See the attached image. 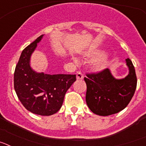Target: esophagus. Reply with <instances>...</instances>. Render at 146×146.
<instances>
[{"label": "esophagus", "instance_id": "34e87169", "mask_svg": "<svg viewBox=\"0 0 146 146\" xmlns=\"http://www.w3.org/2000/svg\"><path fill=\"white\" fill-rule=\"evenodd\" d=\"M83 77H84V76H83V74H82V72H81L80 71H77V80H82L83 79Z\"/></svg>", "mask_w": 146, "mask_h": 146}]
</instances>
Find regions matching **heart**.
Here are the masks:
<instances>
[{"label": "heart", "mask_w": 146, "mask_h": 146, "mask_svg": "<svg viewBox=\"0 0 146 146\" xmlns=\"http://www.w3.org/2000/svg\"><path fill=\"white\" fill-rule=\"evenodd\" d=\"M99 52H90V53L88 54V56H91V57H96L97 55H99ZM106 65V58L104 57V56H102V57L99 58L98 59H96V60H94V63L92 64L93 69L96 71L101 70L102 69H103Z\"/></svg>", "instance_id": "1"}]
</instances>
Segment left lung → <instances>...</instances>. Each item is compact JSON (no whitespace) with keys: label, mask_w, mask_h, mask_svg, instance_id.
<instances>
[{"label":"left lung","mask_w":146,"mask_h":146,"mask_svg":"<svg viewBox=\"0 0 146 146\" xmlns=\"http://www.w3.org/2000/svg\"><path fill=\"white\" fill-rule=\"evenodd\" d=\"M126 61L129 73L124 79H115L108 69L86 74V100L94 113L102 116L115 114L130 102L137 87V76L131 60Z\"/></svg>","instance_id":"left-lung-1"}]
</instances>
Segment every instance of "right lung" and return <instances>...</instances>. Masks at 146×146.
Returning a JSON list of instances; mask_svg holds the SVG:
<instances>
[{"label":"right lung","mask_w":146,"mask_h":146,"mask_svg":"<svg viewBox=\"0 0 146 146\" xmlns=\"http://www.w3.org/2000/svg\"><path fill=\"white\" fill-rule=\"evenodd\" d=\"M43 35L22 52L14 74V87L18 99L28 111L51 115L60 109L67 90L76 80V74L36 73L30 66V58Z\"/></svg>","instance_id":"obj_1"}]
</instances>
